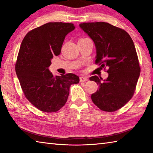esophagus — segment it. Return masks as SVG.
Returning <instances> with one entry per match:
<instances>
[{
    "mask_svg": "<svg viewBox=\"0 0 153 153\" xmlns=\"http://www.w3.org/2000/svg\"><path fill=\"white\" fill-rule=\"evenodd\" d=\"M88 80V78L86 76H80V82H85Z\"/></svg>",
    "mask_w": 153,
    "mask_h": 153,
    "instance_id": "esophagus-1",
    "label": "esophagus"
}]
</instances>
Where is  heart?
Wrapping results in <instances>:
<instances>
[{
	"label": "heart",
	"mask_w": 153,
	"mask_h": 153,
	"mask_svg": "<svg viewBox=\"0 0 153 153\" xmlns=\"http://www.w3.org/2000/svg\"><path fill=\"white\" fill-rule=\"evenodd\" d=\"M82 39H80V40H82Z\"/></svg>",
	"instance_id": "b5f03b06"
}]
</instances>
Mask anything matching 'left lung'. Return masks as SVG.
<instances>
[{
    "label": "left lung",
    "mask_w": 153,
    "mask_h": 153,
    "mask_svg": "<svg viewBox=\"0 0 153 153\" xmlns=\"http://www.w3.org/2000/svg\"><path fill=\"white\" fill-rule=\"evenodd\" d=\"M79 27L94 43L95 62L108 68L106 79L96 75L89 79L99 85V89L91 95L92 100L100 110L116 111L133 96L140 76L134 42L125 30L107 22H83Z\"/></svg>",
    "instance_id": "left-lung-1"
}]
</instances>
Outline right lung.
Listing matches in <instances>:
<instances>
[{"instance_id": "add662e5", "label": "right lung", "mask_w": 153, "mask_h": 153, "mask_svg": "<svg viewBox=\"0 0 153 153\" xmlns=\"http://www.w3.org/2000/svg\"><path fill=\"white\" fill-rule=\"evenodd\" d=\"M72 23L48 22L30 30L22 40L15 70L25 97L40 111L56 112L67 102L70 86L79 82L73 73L53 76L48 67L60 53Z\"/></svg>"}]
</instances>
